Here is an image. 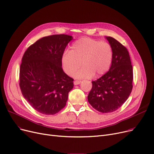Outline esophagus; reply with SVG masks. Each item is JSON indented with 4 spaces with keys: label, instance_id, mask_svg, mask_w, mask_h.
<instances>
[{
    "label": "esophagus",
    "instance_id": "obj_1",
    "mask_svg": "<svg viewBox=\"0 0 154 154\" xmlns=\"http://www.w3.org/2000/svg\"><path fill=\"white\" fill-rule=\"evenodd\" d=\"M81 83V81H74V82H73V84H74V85H79Z\"/></svg>",
    "mask_w": 154,
    "mask_h": 154
}]
</instances>
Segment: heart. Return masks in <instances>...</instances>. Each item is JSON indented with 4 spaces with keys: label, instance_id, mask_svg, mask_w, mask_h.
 Listing matches in <instances>:
<instances>
[{
    "label": "heart",
    "instance_id": "b5f03b06",
    "mask_svg": "<svg viewBox=\"0 0 154 154\" xmlns=\"http://www.w3.org/2000/svg\"><path fill=\"white\" fill-rule=\"evenodd\" d=\"M113 50L111 45L104 42L83 38L72 45L70 51L65 52L62 57L63 69L66 74L77 79H90L101 76L108 72L112 63Z\"/></svg>",
    "mask_w": 154,
    "mask_h": 154
}]
</instances>
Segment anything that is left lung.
<instances>
[{"mask_svg":"<svg viewBox=\"0 0 154 154\" xmlns=\"http://www.w3.org/2000/svg\"><path fill=\"white\" fill-rule=\"evenodd\" d=\"M113 50V58L108 72L95 81L88 99L99 112H111L119 108L132 91L133 67L129 53L116 39L106 36Z\"/></svg>","mask_w":154,"mask_h":154,"instance_id":"1","label":"left lung"}]
</instances>
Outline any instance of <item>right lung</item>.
Listing matches in <instances>:
<instances>
[{"label": "right lung", "instance_id": "right-lung-1", "mask_svg": "<svg viewBox=\"0 0 154 154\" xmlns=\"http://www.w3.org/2000/svg\"><path fill=\"white\" fill-rule=\"evenodd\" d=\"M73 39L55 35L38 39L24 53L19 71L23 96L37 111L46 115L58 112L66 105L73 79L62 69V57Z\"/></svg>", "mask_w": 154, "mask_h": 154}]
</instances>
